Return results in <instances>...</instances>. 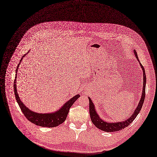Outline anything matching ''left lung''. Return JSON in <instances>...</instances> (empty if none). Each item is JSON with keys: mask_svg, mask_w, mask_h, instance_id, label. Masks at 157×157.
I'll return each mask as SVG.
<instances>
[{"mask_svg": "<svg viewBox=\"0 0 157 157\" xmlns=\"http://www.w3.org/2000/svg\"><path fill=\"white\" fill-rule=\"evenodd\" d=\"M133 51H134L135 55L138 61L140 62V64L143 71V80H143V91H142V96L139 102V104L138 105V106H137L136 109L135 110L134 113H133V114L128 119H127L124 121L119 122H111V123L106 122L100 118L98 114V113L95 109L94 105L93 103L91 98H88L89 101H90V106H89L90 107V114L91 121L96 127H97L99 129L103 130L104 132H113L119 131V130H122V129L125 128V127H128L134 121V119L136 118V117L137 116V115L141 111V109L142 108V106L144 103L145 95H146V76L144 68L138 59L136 51L135 50H133Z\"/></svg>", "mask_w": 157, "mask_h": 157, "instance_id": "left-lung-1", "label": "left lung"}]
</instances>
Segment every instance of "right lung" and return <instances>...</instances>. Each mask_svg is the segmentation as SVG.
<instances>
[{
  "label": "right lung",
  "instance_id": "add662e5",
  "mask_svg": "<svg viewBox=\"0 0 157 157\" xmlns=\"http://www.w3.org/2000/svg\"><path fill=\"white\" fill-rule=\"evenodd\" d=\"M29 52L25 53L22 56L16 70V75H15L16 77L14 80V91L16 99L23 114L30 122L33 123L36 125L41 126V127H56L64 122L68 114L70 108L75 102V101L80 97V95L79 94L75 95L74 97L71 98L69 101H67L65 103V104L63 105V106H61V108L59 109H58L57 111H55V113H45V114L38 113L32 111L30 109H29L28 108H27L25 105L24 104V103L22 102V101H21L18 96L17 90H16V83L17 72L19 64L22 59H23V57H24Z\"/></svg>",
  "mask_w": 157,
  "mask_h": 157
}]
</instances>
